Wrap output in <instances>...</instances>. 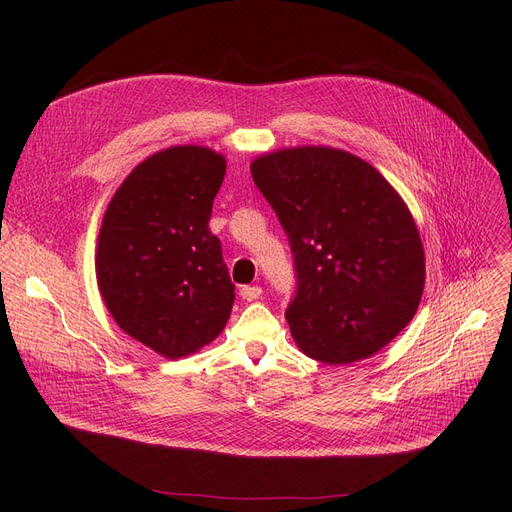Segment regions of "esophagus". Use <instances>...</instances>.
Listing matches in <instances>:
<instances>
[{
	"instance_id": "34e87169",
	"label": "esophagus",
	"mask_w": 512,
	"mask_h": 512,
	"mask_svg": "<svg viewBox=\"0 0 512 512\" xmlns=\"http://www.w3.org/2000/svg\"><path fill=\"white\" fill-rule=\"evenodd\" d=\"M261 286H242L240 288V297L245 301H257L261 297Z\"/></svg>"
}]
</instances>
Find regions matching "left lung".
<instances>
[{"mask_svg": "<svg viewBox=\"0 0 512 512\" xmlns=\"http://www.w3.org/2000/svg\"><path fill=\"white\" fill-rule=\"evenodd\" d=\"M294 259L286 321L301 351L330 365L367 359L413 319L423 245L388 180L330 147L282 149L251 166Z\"/></svg>", "mask_w": 512, "mask_h": 512, "instance_id": "left-lung-1", "label": "left lung"}]
</instances>
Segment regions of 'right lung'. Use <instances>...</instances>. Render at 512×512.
I'll return each instance as SVG.
<instances>
[{
  "label": "right lung",
  "mask_w": 512,
  "mask_h": 512,
  "mask_svg": "<svg viewBox=\"0 0 512 512\" xmlns=\"http://www.w3.org/2000/svg\"><path fill=\"white\" fill-rule=\"evenodd\" d=\"M226 159L170 147L134 168L107 205L97 284L116 324L168 359L199 351L232 311L234 284L209 230Z\"/></svg>",
  "instance_id": "add662e5"
}]
</instances>
